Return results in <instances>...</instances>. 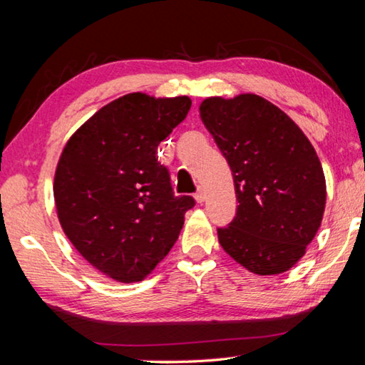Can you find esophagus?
Masks as SVG:
<instances>
[{
  "label": "esophagus",
  "mask_w": 365,
  "mask_h": 365,
  "mask_svg": "<svg viewBox=\"0 0 365 365\" xmlns=\"http://www.w3.org/2000/svg\"><path fill=\"white\" fill-rule=\"evenodd\" d=\"M195 200H196L197 202H205V201H206V190L202 188V187L197 188L196 195H195Z\"/></svg>",
  "instance_id": "esophagus-1"
}]
</instances>
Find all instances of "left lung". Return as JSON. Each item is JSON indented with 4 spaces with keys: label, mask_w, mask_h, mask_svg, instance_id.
<instances>
[{
    "label": "left lung",
    "mask_w": 365,
    "mask_h": 365,
    "mask_svg": "<svg viewBox=\"0 0 365 365\" xmlns=\"http://www.w3.org/2000/svg\"><path fill=\"white\" fill-rule=\"evenodd\" d=\"M201 120L232 169L237 215L217 228L224 251L257 275L287 272L322 224V164L301 128L275 104L243 93L206 98Z\"/></svg>",
    "instance_id": "left-lung-1"
}]
</instances>
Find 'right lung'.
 <instances>
[{"instance_id": "1", "label": "right lung", "mask_w": 365, "mask_h": 365, "mask_svg": "<svg viewBox=\"0 0 365 365\" xmlns=\"http://www.w3.org/2000/svg\"><path fill=\"white\" fill-rule=\"evenodd\" d=\"M188 96L128 93L67 141L54 174L59 224L76 250L109 279L143 280L169 255L191 196H175L158 146L187 117Z\"/></svg>"}]
</instances>
